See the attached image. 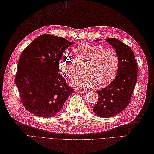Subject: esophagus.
<instances>
[{
    "instance_id": "obj_1",
    "label": "esophagus",
    "mask_w": 154,
    "mask_h": 154,
    "mask_svg": "<svg viewBox=\"0 0 154 154\" xmlns=\"http://www.w3.org/2000/svg\"><path fill=\"white\" fill-rule=\"evenodd\" d=\"M75 91H76L77 93H84L85 92V90L84 89H75Z\"/></svg>"
}]
</instances>
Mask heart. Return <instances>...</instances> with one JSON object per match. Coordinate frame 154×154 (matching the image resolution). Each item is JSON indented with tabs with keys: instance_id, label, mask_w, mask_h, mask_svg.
Masks as SVG:
<instances>
[{
	"instance_id": "obj_1",
	"label": "heart",
	"mask_w": 154,
	"mask_h": 154,
	"mask_svg": "<svg viewBox=\"0 0 154 154\" xmlns=\"http://www.w3.org/2000/svg\"><path fill=\"white\" fill-rule=\"evenodd\" d=\"M75 57L65 53L59 60V68L65 77L72 78L76 73L79 63H86V74L73 78L71 85L78 89L93 88L109 85L116 77L119 65L117 52L111 48L103 49L90 44H85L74 50Z\"/></svg>"
}]
</instances>
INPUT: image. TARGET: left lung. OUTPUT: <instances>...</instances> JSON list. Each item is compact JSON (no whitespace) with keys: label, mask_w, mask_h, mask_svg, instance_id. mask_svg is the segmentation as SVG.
Segmentation results:
<instances>
[{"label":"left lung","mask_w":154,"mask_h":154,"mask_svg":"<svg viewBox=\"0 0 154 154\" xmlns=\"http://www.w3.org/2000/svg\"><path fill=\"white\" fill-rule=\"evenodd\" d=\"M106 40L119 55V69L115 79L104 89L97 91L99 100L93 110L98 116L110 118L122 112L129 104L138 79V67L128 45L116 38Z\"/></svg>","instance_id":"8db88e82"}]
</instances>
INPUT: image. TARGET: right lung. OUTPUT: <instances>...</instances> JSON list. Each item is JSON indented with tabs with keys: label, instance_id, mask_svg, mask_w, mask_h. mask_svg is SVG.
I'll return each mask as SVG.
<instances>
[{
	"label": "right lung",
	"instance_id": "obj_1",
	"mask_svg": "<svg viewBox=\"0 0 154 154\" xmlns=\"http://www.w3.org/2000/svg\"><path fill=\"white\" fill-rule=\"evenodd\" d=\"M63 38L43 34L26 48L20 57L15 83L25 109L49 118L63 109L73 89L59 72V60L73 44Z\"/></svg>",
	"mask_w": 154,
	"mask_h": 154
}]
</instances>
